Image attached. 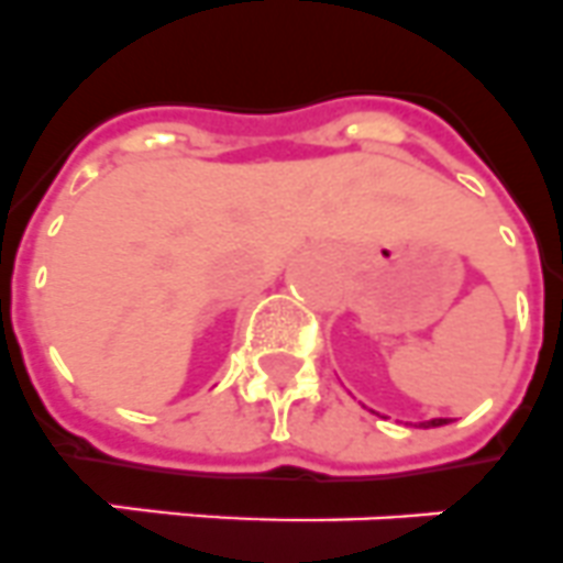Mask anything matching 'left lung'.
Wrapping results in <instances>:
<instances>
[{"instance_id":"obj_1","label":"left lung","mask_w":563,"mask_h":563,"mask_svg":"<svg viewBox=\"0 0 563 563\" xmlns=\"http://www.w3.org/2000/svg\"><path fill=\"white\" fill-rule=\"evenodd\" d=\"M443 423H450L446 418H432V420H418L415 427L418 429H432V427H443Z\"/></svg>"}]
</instances>
